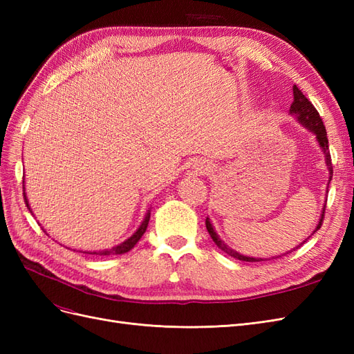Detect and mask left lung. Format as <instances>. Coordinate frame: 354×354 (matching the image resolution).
Wrapping results in <instances>:
<instances>
[{"label": "left lung", "mask_w": 354, "mask_h": 354, "mask_svg": "<svg viewBox=\"0 0 354 354\" xmlns=\"http://www.w3.org/2000/svg\"><path fill=\"white\" fill-rule=\"evenodd\" d=\"M289 112L294 113V115L298 118L299 122H301L304 127H307L310 131H313V133L316 134V138H317V142H319L320 147H322V151H324V153H325L326 164H328V169H329L328 186H329V181L332 180V171H334V169H332V160H330V153H329V145H328L326 128H325V125H324L322 118H320L319 112L316 111V108L312 104V102H310V100L306 97V95L301 93V90H299V88L297 87V85H294V102H292V104H291V109H289ZM324 216H325V209H324V212H322V217H320V221H319V224H317V227H316L315 232H317V230L320 229V226H322L324 218H325ZM205 226H207V230H208V233H209V236L212 238L214 242H216V245L218 246V248H220L221 251L226 252L227 255L233 257V259L241 260V261H263L261 259H252V257H245V255H241L239 252H236L234 250H230L229 246L218 238V234L216 233V230L212 229V226H211V223H209L208 218L205 220ZM315 232H313V233H315ZM304 242H306V241H304ZM301 245H303V243H301ZM292 251H295V250H292ZM289 252H291V251H289ZM286 254H288V252H286ZM286 254H285V255H286ZM276 259H277V257H276Z\"/></svg>", "instance_id": "obj_1"}]
</instances>
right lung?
I'll return each mask as SVG.
<instances>
[{"label":"right lung","mask_w":354,"mask_h":354,"mask_svg":"<svg viewBox=\"0 0 354 354\" xmlns=\"http://www.w3.org/2000/svg\"><path fill=\"white\" fill-rule=\"evenodd\" d=\"M24 198H25V203H26L28 209L30 211V208H29V203H28V199H26V196H25V190H24ZM149 218H151V212H147V216L145 217L143 223L140 224V227H138V230L133 234V236H131L130 239H127L125 242H122L121 245L115 246V248H112V250H106V251H102V252H93V254H95V255H115V254H124V252H128V251H130L131 248H134V245H136L138 241H140V238L143 236V233H145V232H146V229H147Z\"/></svg>","instance_id":"right-lung-1"}]
</instances>
